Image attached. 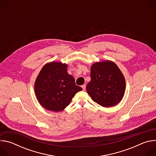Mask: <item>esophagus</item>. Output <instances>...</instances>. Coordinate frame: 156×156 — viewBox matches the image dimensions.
<instances>
[{
	"label": "esophagus",
	"mask_w": 156,
	"mask_h": 156,
	"mask_svg": "<svg viewBox=\"0 0 156 156\" xmlns=\"http://www.w3.org/2000/svg\"><path fill=\"white\" fill-rule=\"evenodd\" d=\"M81 87L83 88V91H84V90H86V85H85V84L82 85V86H81Z\"/></svg>",
	"instance_id": "1"
}]
</instances>
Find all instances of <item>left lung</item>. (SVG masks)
<instances>
[{
	"label": "left lung",
	"instance_id": "1",
	"mask_svg": "<svg viewBox=\"0 0 156 156\" xmlns=\"http://www.w3.org/2000/svg\"><path fill=\"white\" fill-rule=\"evenodd\" d=\"M90 76L91 80L86 86V91L95 102L110 107L122 101L125 91V79L114 62L105 60L93 63Z\"/></svg>",
	"mask_w": 156,
	"mask_h": 156
}]
</instances>
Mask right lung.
<instances>
[{"label": "right lung", "instance_id": "obj_1", "mask_svg": "<svg viewBox=\"0 0 156 156\" xmlns=\"http://www.w3.org/2000/svg\"><path fill=\"white\" fill-rule=\"evenodd\" d=\"M68 65L58 62L46 63L34 83V91L39 103L46 110L58 112L67 107L76 93L83 89L75 84L67 72Z\"/></svg>", "mask_w": 156, "mask_h": 156}]
</instances>
